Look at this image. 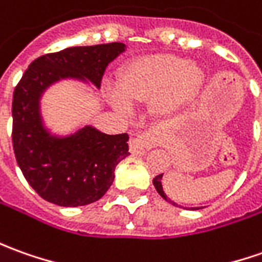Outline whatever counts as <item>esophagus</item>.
<instances>
[{
    "instance_id": "34e87169",
    "label": "esophagus",
    "mask_w": 262,
    "mask_h": 262,
    "mask_svg": "<svg viewBox=\"0 0 262 262\" xmlns=\"http://www.w3.org/2000/svg\"><path fill=\"white\" fill-rule=\"evenodd\" d=\"M155 142V138L152 133H142L139 135L138 138L132 139L129 149H130V154L136 155V156H143L146 154V150L149 147H152Z\"/></svg>"
}]
</instances>
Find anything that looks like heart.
<instances>
[{
    "label": "heart",
    "mask_w": 262,
    "mask_h": 262,
    "mask_svg": "<svg viewBox=\"0 0 262 262\" xmlns=\"http://www.w3.org/2000/svg\"><path fill=\"white\" fill-rule=\"evenodd\" d=\"M205 70L195 61L173 54L132 58L117 74V90L108 89L112 106L129 112L130 103L149 101L150 113L169 117L196 100L205 86Z\"/></svg>",
    "instance_id": "1"
}]
</instances>
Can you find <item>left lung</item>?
<instances>
[{
  "label": "left lung",
  "instance_id": "8db88e82",
  "mask_svg": "<svg viewBox=\"0 0 262 262\" xmlns=\"http://www.w3.org/2000/svg\"><path fill=\"white\" fill-rule=\"evenodd\" d=\"M162 176H163V173H162V175H158L156 178H154V186L156 188L158 193H159V195H161L162 198L165 199L166 202L172 204V205L178 206V204H175V202H173L172 199H169L168 195H166V193H165V191H163V186H162ZM192 209L195 211V209H199V208H198V206H195V208H192Z\"/></svg>",
  "mask_w": 262,
  "mask_h": 262
}]
</instances>
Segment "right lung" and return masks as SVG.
Instances as JSON below:
<instances>
[{"label":"right lung","mask_w":262,"mask_h":262,"mask_svg":"<svg viewBox=\"0 0 262 262\" xmlns=\"http://www.w3.org/2000/svg\"><path fill=\"white\" fill-rule=\"evenodd\" d=\"M126 50L123 42L76 46L34 60L12 96V146L27 182L58 206L89 205L108 191L115 168L129 156V135H107L92 124L69 133L50 129L41 112L47 90L63 81L100 89L108 64Z\"/></svg>","instance_id":"1"}]
</instances>
